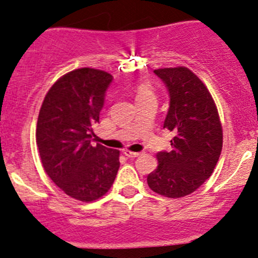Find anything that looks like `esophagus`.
Returning a JSON list of instances; mask_svg holds the SVG:
<instances>
[{
    "mask_svg": "<svg viewBox=\"0 0 258 258\" xmlns=\"http://www.w3.org/2000/svg\"><path fill=\"white\" fill-rule=\"evenodd\" d=\"M123 155L127 156V157H130V158H135V157H139V156L141 155V152H132V151L123 150Z\"/></svg>",
    "mask_w": 258,
    "mask_h": 258,
    "instance_id": "esophagus-1",
    "label": "esophagus"
}]
</instances>
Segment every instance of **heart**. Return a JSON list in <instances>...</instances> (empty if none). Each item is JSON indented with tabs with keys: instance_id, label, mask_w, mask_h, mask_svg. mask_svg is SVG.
Instances as JSON below:
<instances>
[{
	"instance_id": "1",
	"label": "heart",
	"mask_w": 258,
	"mask_h": 258,
	"mask_svg": "<svg viewBox=\"0 0 258 258\" xmlns=\"http://www.w3.org/2000/svg\"><path fill=\"white\" fill-rule=\"evenodd\" d=\"M135 92H136V101L140 100V98L147 97V96H153L150 86L146 85V83H140V85H137L136 88H135Z\"/></svg>"
}]
</instances>
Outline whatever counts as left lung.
<instances>
[{
	"mask_svg": "<svg viewBox=\"0 0 258 258\" xmlns=\"http://www.w3.org/2000/svg\"><path fill=\"white\" fill-rule=\"evenodd\" d=\"M165 83L170 107L163 128L173 132L170 152L157 153L158 166L147 176L153 192L179 199L212 175L222 150V126L212 96L187 67L153 71Z\"/></svg>",
	"mask_w": 258,
	"mask_h": 258,
	"instance_id": "8db88e82",
	"label": "left lung"
}]
</instances>
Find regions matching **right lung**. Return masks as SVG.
Returning <instances> with one entry per match:
<instances>
[{"mask_svg": "<svg viewBox=\"0 0 258 258\" xmlns=\"http://www.w3.org/2000/svg\"><path fill=\"white\" fill-rule=\"evenodd\" d=\"M112 76L101 70L77 69L48 90L36 127L41 162L66 195L82 202L102 197L119 168V151L91 145Z\"/></svg>", "mask_w": 258, "mask_h": 258, "instance_id": "1", "label": "right lung"}]
</instances>
